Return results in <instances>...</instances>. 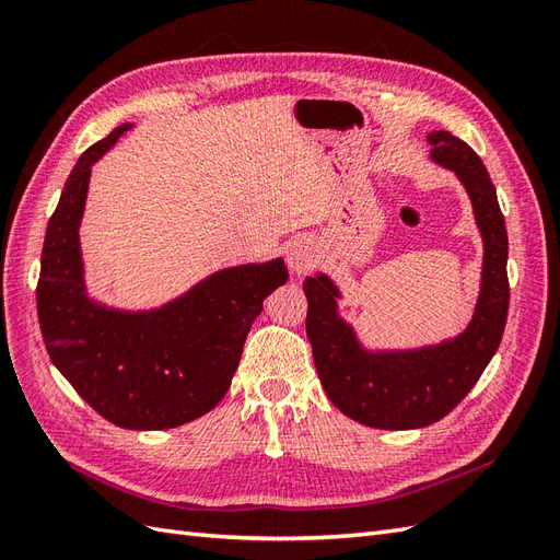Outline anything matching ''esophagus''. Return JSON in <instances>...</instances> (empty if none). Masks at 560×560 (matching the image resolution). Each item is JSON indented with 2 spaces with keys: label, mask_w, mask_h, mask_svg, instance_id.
I'll list each match as a JSON object with an SVG mask.
<instances>
[{
  "label": "esophagus",
  "mask_w": 560,
  "mask_h": 560,
  "mask_svg": "<svg viewBox=\"0 0 560 560\" xmlns=\"http://www.w3.org/2000/svg\"><path fill=\"white\" fill-rule=\"evenodd\" d=\"M317 264V247L306 235L301 238H294L290 245H287V266L294 276H303Z\"/></svg>",
  "instance_id": "esophagus-1"
}]
</instances>
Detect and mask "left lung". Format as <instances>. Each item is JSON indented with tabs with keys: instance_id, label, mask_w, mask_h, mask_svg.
Masks as SVG:
<instances>
[{
	"instance_id": "1",
	"label": "left lung",
	"mask_w": 560,
	"mask_h": 560,
	"mask_svg": "<svg viewBox=\"0 0 560 560\" xmlns=\"http://www.w3.org/2000/svg\"><path fill=\"white\" fill-rule=\"evenodd\" d=\"M432 163L446 167L469 196L483 243L479 296L469 325L436 343L369 348L341 315V287L327 273L308 276L306 334L322 387L338 411L378 430H416L448 416L500 348L510 308L506 226L495 186L481 159L446 130L428 135Z\"/></svg>"
}]
</instances>
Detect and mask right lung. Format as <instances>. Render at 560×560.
Segmentation results:
<instances>
[{"label":"right lung","mask_w":560,"mask_h":560,"mask_svg":"<svg viewBox=\"0 0 560 560\" xmlns=\"http://www.w3.org/2000/svg\"><path fill=\"white\" fill-rule=\"evenodd\" d=\"M132 124L83 151L50 217L37 284L44 346L83 401L126 430H171L229 393L264 299L287 282L282 257L219 268L151 308H121L89 292L81 249L93 165Z\"/></svg>","instance_id":"right-lung-1"}]
</instances>
